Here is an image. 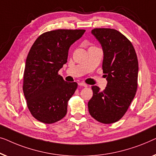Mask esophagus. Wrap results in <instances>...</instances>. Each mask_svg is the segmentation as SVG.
I'll use <instances>...</instances> for the list:
<instances>
[{"mask_svg":"<svg viewBox=\"0 0 156 156\" xmlns=\"http://www.w3.org/2000/svg\"><path fill=\"white\" fill-rule=\"evenodd\" d=\"M78 85H80V86H83V87H87V85L86 84V83H83V82L79 83H78Z\"/></svg>","mask_w":156,"mask_h":156,"instance_id":"esophagus-1","label":"esophagus"}]
</instances>
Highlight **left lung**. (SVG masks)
<instances>
[{"mask_svg": "<svg viewBox=\"0 0 156 156\" xmlns=\"http://www.w3.org/2000/svg\"><path fill=\"white\" fill-rule=\"evenodd\" d=\"M102 45L103 73L107 85L103 91L93 86V97L87 103L89 113L103 124L119 121L135 97L139 63L130 41L117 30L95 28L91 31Z\"/></svg>", "mask_w": 156, "mask_h": 156, "instance_id": "8db88e82", "label": "left lung"}]
</instances>
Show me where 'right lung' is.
<instances>
[{
    "mask_svg": "<svg viewBox=\"0 0 156 156\" xmlns=\"http://www.w3.org/2000/svg\"><path fill=\"white\" fill-rule=\"evenodd\" d=\"M85 30H52L41 34L32 44L26 59L23 93L32 115L44 124L62 119L77 83H68L58 75L67 62L69 49Z\"/></svg>",
    "mask_w": 156,
    "mask_h": 156,
    "instance_id": "add662e5",
    "label": "right lung"
}]
</instances>
